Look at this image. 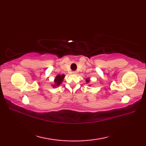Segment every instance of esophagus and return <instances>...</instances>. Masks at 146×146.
Returning a JSON list of instances; mask_svg holds the SVG:
<instances>
[{"mask_svg":"<svg viewBox=\"0 0 146 146\" xmlns=\"http://www.w3.org/2000/svg\"><path fill=\"white\" fill-rule=\"evenodd\" d=\"M72 73L73 74H74V75H75V74H76V71H73V72H72Z\"/></svg>","mask_w":146,"mask_h":146,"instance_id":"obj_1","label":"esophagus"}]
</instances>
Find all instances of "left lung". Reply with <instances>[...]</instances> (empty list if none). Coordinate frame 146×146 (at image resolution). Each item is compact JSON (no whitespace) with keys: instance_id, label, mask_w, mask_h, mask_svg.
<instances>
[{"instance_id":"1","label":"left lung","mask_w":146,"mask_h":146,"mask_svg":"<svg viewBox=\"0 0 146 146\" xmlns=\"http://www.w3.org/2000/svg\"><path fill=\"white\" fill-rule=\"evenodd\" d=\"M90 78H87V79H86V82L87 83H90Z\"/></svg>"}]
</instances>
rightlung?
<instances>
[{"mask_svg":"<svg viewBox=\"0 0 146 146\" xmlns=\"http://www.w3.org/2000/svg\"><path fill=\"white\" fill-rule=\"evenodd\" d=\"M64 76H65L64 75H58L56 76V78L54 80V84L52 85V87H56L58 86H60V85H61L62 82L63 81Z\"/></svg>","mask_w":146,"mask_h":146,"instance_id":"obj_1","label":"right lung"}]
</instances>
